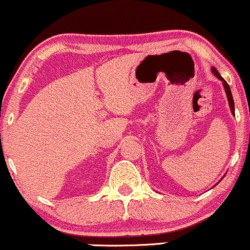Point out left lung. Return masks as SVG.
I'll list each match as a JSON object with an SVG mask.
<instances>
[{
  "mask_svg": "<svg viewBox=\"0 0 250 250\" xmlns=\"http://www.w3.org/2000/svg\"><path fill=\"white\" fill-rule=\"evenodd\" d=\"M211 71H213V74L218 78V80H221L222 82H223L225 92H227V97H228V100H229V104H230V108H231L232 114L234 115V102H233V98H232V93H231L230 86H229V84L227 83V81H225L224 78L222 77L220 74H218V71H217L216 69H215V68H211Z\"/></svg>",
  "mask_w": 250,
  "mask_h": 250,
  "instance_id": "left-lung-1",
  "label": "left lung"
}]
</instances>
